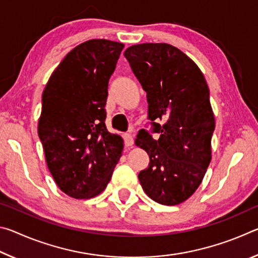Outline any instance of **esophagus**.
<instances>
[{
	"label": "esophagus",
	"mask_w": 258,
	"mask_h": 258,
	"mask_svg": "<svg viewBox=\"0 0 258 258\" xmlns=\"http://www.w3.org/2000/svg\"><path fill=\"white\" fill-rule=\"evenodd\" d=\"M124 140H125V146L126 147H132L134 145V139L132 137V134H125L124 135Z\"/></svg>",
	"instance_id": "esophagus-1"
}]
</instances>
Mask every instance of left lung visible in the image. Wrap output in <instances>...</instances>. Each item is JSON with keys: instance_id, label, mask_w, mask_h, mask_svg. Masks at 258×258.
<instances>
[{"instance_id": "1", "label": "left lung", "mask_w": 258, "mask_h": 258, "mask_svg": "<svg viewBox=\"0 0 258 258\" xmlns=\"http://www.w3.org/2000/svg\"><path fill=\"white\" fill-rule=\"evenodd\" d=\"M124 55L147 92L148 118L160 134L155 140L140 130L135 139L150 158L139 173L140 184L156 203L178 205L198 189L212 160L215 118L206 80L194 60L167 43L132 45Z\"/></svg>"}]
</instances>
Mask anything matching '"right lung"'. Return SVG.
Listing matches in <instances>:
<instances>
[{"label": "right lung", "mask_w": 258, "mask_h": 258, "mask_svg": "<svg viewBox=\"0 0 258 258\" xmlns=\"http://www.w3.org/2000/svg\"><path fill=\"white\" fill-rule=\"evenodd\" d=\"M124 44L90 40L69 52L42 95L38 137L56 185L75 199L101 194L124 148L104 124L108 82Z\"/></svg>", "instance_id": "add662e5"}]
</instances>
